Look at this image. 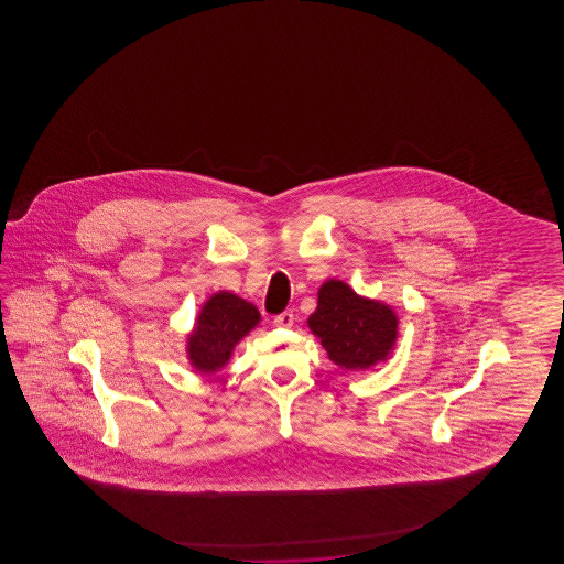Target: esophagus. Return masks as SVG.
<instances>
[{"mask_svg":"<svg viewBox=\"0 0 564 564\" xmlns=\"http://www.w3.org/2000/svg\"><path fill=\"white\" fill-rule=\"evenodd\" d=\"M274 324L280 326V328H290L294 324V314L292 312H282V314L274 316Z\"/></svg>","mask_w":564,"mask_h":564,"instance_id":"esophagus-1","label":"esophagus"}]
</instances>
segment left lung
Wrapping results in <instances>:
<instances>
[{"instance_id":"left-lung-1","label":"left lung","mask_w":564,"mask_h":564,"mask_svg":"<svg viewBox=\"0 0 564 564\" xmlns=\"http://www.w3.org/2000/svg\"><path fill=\"white\" fill-rule=\"evenodd\" d=\"M308 328L340 369L367 371L391 359L399 316L383 300L360 296L347 282L328 278L318 288V306L308 316Z\"/></svg>"}]
</instances>
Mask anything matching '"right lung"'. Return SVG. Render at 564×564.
Segmentation results:
<instances>
[{
	"label": "right lung",
	"mask_w": 564,
	"mask_h": 564,
	"mask_svg": "<svg viewBox=\"0 0 564 564\" xmlns=\"http://www.w3.org/2000/svg\"><path fill=\"white\" fill-rule=\"evenodd\" d=\"M260 324L252 302L229 290H219L205 300L187 335V360L202 375H214L228 365L234 348Z\"/></svg>",
	"instance_id": "1"
}]
</instances>
